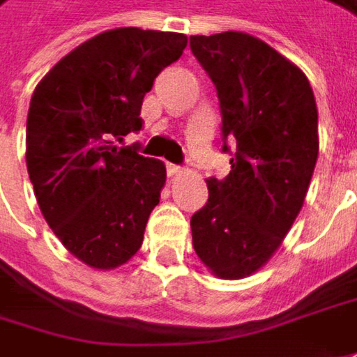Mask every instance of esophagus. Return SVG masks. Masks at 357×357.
<instances>
[{
	"label": "esophagus",
	"mask_w": 357,
	"mask_h": 357,
	"mask_svg": "<svg viewBox=\"0 0 357 357\" xmlns=\"http://www.w3.org/2000/svg\"><path fill=\"white\" fill-rule=\"evenodd\" d=\"M167 172H169V176H176V174H181V172H183V167L169 162V165H167Z\"/></svg>",
	"instance_id": "34e87169"
}]
</instances>
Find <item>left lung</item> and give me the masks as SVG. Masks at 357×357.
Listing matches in <instances>:
<instances>
[{
  "label": "left lung",
  "mask_w": 357,
  "mask_h": 357,
  "mask_svg": "<svg viewBox=\"0 0 357 357\" xmlns=\"http://www.w3.org/2000/svg\"><path fill=\"white\" fill-rule=\"evenodd\" d=\"M190 52L217 88L221 151L233 156L225 178L206 181L208 201L190 217L192 247L215 275L241 279L269 261L303 206L319 151L317 106L305 74L249 33L192 36Z\"/></svg>",
  "instance_id": "left-lung-1"
}]
</instances>
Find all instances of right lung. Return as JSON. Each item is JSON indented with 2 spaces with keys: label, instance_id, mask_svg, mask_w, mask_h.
Returning <instances> with one entry per match:
<instances>
[{
  "label": "right lung",
  "instance_id": "right-lung-1",
  "mask_svg": "<svg viewBox=\"0 0 357 357\" xmlns=\"http://www.w3.org/2000/svg\"><path fill=\"white\" fill-rule=\"evenodd\" d=\"M185 47L176 31L110 29L62 58L31 96L29 181L56 237L90 267L114 269L142 245L167 169L114 142L142 128L144 94Z\"/></svg>",
  "mask_w": 357,
  "mask_h": 357
}]
</instances>
